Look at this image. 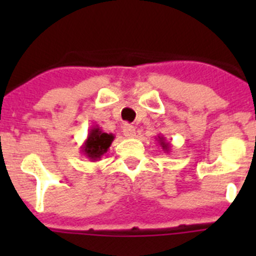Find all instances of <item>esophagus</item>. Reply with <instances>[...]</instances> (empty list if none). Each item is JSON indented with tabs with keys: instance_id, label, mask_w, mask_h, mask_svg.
I'll return each mask as SVG.
<instances>
[{
	"instance_id": "1",
	"label": "esophagus",
	"mask_w": 256,
	"mask_h": 256,
	"mask_svg": "<svg viewBox=\"0 0 256 256\" xmlns=\"http://www.w3.org/2000/svg\"><path fill=\"white\" fill-rule=\"evenodd\" d=\"M122 132H124V135H125L128 138H135V136H136L135 128H134L132 125H130V124H125V125H124Z\"/></svg>"
}]
</instances>
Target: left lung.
Segmentation results:
<instances>
[{
  "label": "left lung",
  "mask_w": 256,
  "mask_h": 256,
  "mask_svg": "<svg viewBox=\"0 0 256 256\" xmlns=\"http://www.w3.org/2000/svg\"><path fill=\"white\" fill-rule=\"evenodd\" d=\"M157 141H158L160 146L162 147V150H164V152H166V154H168V152L171 151V144H170L168 141H166V138H164V136H162V135L157 136Z\"/></svg>",
  "instance_id": "8db88e82"
}]
</instances>
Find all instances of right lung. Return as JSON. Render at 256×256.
I'll return each instance as SVG.
<instances>
[{"label": "right lung", "instance_id": "right-lung-1", "mask_svg": "<svg viewBox=\"0 0 256 256\" xmlns=\"http://www.w3.org/2000/svg\"><path fill=\"white\" fill-rule=\"evenodd\" d=\"M115 138L112 134H106L99 128L92 126L90 128L85 142L82 144V154L86 156L90 161H100L102 156L108 152L112 142Z\"/></svg>", "mask_w": 256, "mask_h": 256}]
</instances>
